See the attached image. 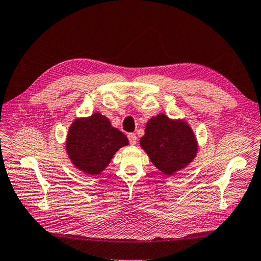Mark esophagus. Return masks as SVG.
Returning a JSON list of instances; mask_svg holds the SVG:
<instances>
[{
    "mask_svg": "<svg viewBox=\"0 0 261 261\" xmlns=\"http://www.w3.org/2000/svg\"><path fill=\"white\" fill-rule=\"evenodd\" d=\"M127 137H128V140H129V144L130 145H135L137 143V137H136L135 134L130 133V134H128Z\"/></svg>",
    "mask_w": 261,
    "mask_h": 261,
    "instance_id": "1",
    "label": "esophagus"
}]
</instances>
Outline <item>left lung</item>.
I'll return each instance as SVG.
<instances>
[{"label": "left lung", "mask_w": 261, "mask_h": 261, "mask_svg": "<svg viewBox=\"0 0 261 261\" xmlns=\"http://www.w3.org/2000/svg\"><path fill=\"white\" fill-rule=\"evenodd\" d=\"M140 146L151 163L166 174L185 168L194 158L196 146L193 132L185 122L171 121L160 114L150 118L146 125Z\"/></svg>", "instance_id": "obj_1"}]
</instances>
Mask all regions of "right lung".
I'll return each instance as SVG.
<instances>
[{"label": "right lung", "mask_w": 261, "mask_h": 261, "mask_svg": "<svg viewBox=\"0 0 261 261\" xmlns=\"http://www.w3.org/2000/svg\"><path fill=\"white\" fill-rule=\"evenodd\" d=\"M128 139L100 113L80 118L71 125L67 138V151L73 165L88 174H98L119 148Z\"/></svg>", "instance_id": "1"}]
</instances>
